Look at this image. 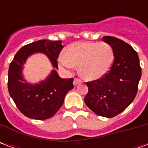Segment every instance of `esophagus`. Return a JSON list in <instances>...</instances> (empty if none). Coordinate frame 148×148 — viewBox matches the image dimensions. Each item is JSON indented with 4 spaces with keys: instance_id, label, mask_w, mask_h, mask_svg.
I'll return each mask as SVG.
<instances>
[{
    "instance_id": "34e87169",
    "label": "esophagus",
    "mask_w": 148,
    "mask_h": 148,
    "mask_svg": "<svg viewBox=\"0 0 148 148\" xmlns=\"http://www.w3.org/2000/svg\"><path fill=\"white\" fill-rule=\"evenodd\" d=\"M81 82H82V81L80 80V79H78V78H74V86H77L78 84H80Z\"/></svg>"
}]
</instances>
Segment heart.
<instances>
[{"label": "heart", "instance_id": "heart-1", "mask_svg": "<svg viewBox=\"0 0 148 148\" xmlns=\"http://www.w3.org/2000/svg\"><path fill=\"white\" fill-rule=\"evenodd\" d=\"M114 55L111 46L105 42H74L60 55L61 64L68 70L78 66L81 76L87 80H95L109 71Z\"/></svg>", "mask_w": 148, "mask_h": 148}]
</instances>
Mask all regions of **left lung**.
I'll use <instances>...</instances> for the list:
<instances>
[{"instance_id":"left-lung-1","label":"left lung","mask_w":148,"mask_h":148,"mask_svg":"<svg viewBox=\"0 0 148 148\" xmlns=\"http://www.w3.org/2000/svg\"><path fill=\"white\" fill-rule=\"evenodd\" d=\"M102 41L111 46L114 61L104 77L86 82L89 91L85 103L97 115L111 118L122 112L135 99L141 67L138 54L132 46L112 36H104Z\"/></svg>"}]
</instances>
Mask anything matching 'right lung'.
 Segmentation results:
<instances>
[{
	"instance_id": "obj_1",
	"label": "right lung",
	"mask_w": 148,
	"mask_h": 148,
	"mask_svg": "<svg viewBox=\"0 0 148 148\" xmlns=\"http://www.w3.org/2000/svg\"><path fill=\"white\" fill-rule=\"evenodd\" d=\"M62 48L61 40L41 39L21 47L10 63L8 92L19 110L27 117L35 120L52 117L62 106L66 93L74 88L73 78H62L55 70L38 83H30L24 77V65L28 57L42 53L52 66L58 69L57 58Z\"/></svg>"
}]
</instances>
